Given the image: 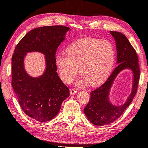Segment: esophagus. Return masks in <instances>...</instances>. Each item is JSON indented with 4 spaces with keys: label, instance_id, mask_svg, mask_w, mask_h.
<instances>
[{
    "label": "esophagus",
    "instance_id": "esophagus-1",
    "mask_svg": "<svg viewBox=\"0 0 148 148\" xmlns=\"http://www.w3.org/2000/svg\"><path fill=\"white\" fill-rule=\"evenodd\" d=\"M76 90H75V89H73V88H70V95H74V94H75V93H76Z\"/></svg>",
    "mask_w": 148,
    "mask_h": 148
}]
</instances>
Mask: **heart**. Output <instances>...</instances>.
Instances as JSON below:
<instances>
[{
  "mask_svg": "<svg viewBox=\"0 0 148 148\" xmlns=\"http://www.w3.org/2000/svg\"><path fill=\"white\" fill-rule=\"evenodd\" d=\"M66 53L59 55L55 59L59 76L65 83H70L79 69L81 75L75 82L79 87L89 82L91 86L103 83L110 74L115 63V47L108 40H76L67 47Z\"/></svg>",
  "mask_w": 148,
  "mask_h": 148,
  "instance_id": "obj_1",
  "label": "heart"
}]
</instances>
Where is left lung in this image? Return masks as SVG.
<instances>
[{
  "label": "left lung",
  "instance_id": "left-lung-1",
  "mask_svg": "<svg viewBox=\"0 0 148 148\" xmlns=\"http://www.w3.org/2000/svg\"><path fill=\"white\" fill-rule=\"evenodd\" d=\"M110 33L115 40L118 65L104 83L91 92L89 101L84 109L87 119L98 126L113 123L123 114L137 93L140 78L138 56L129 40L120 32L110 31ZM125 69H129L132 72V92L125 103L115 105L110 101V92L117 76Z\"/></svg>",
  "mask_w": 148,
  "mask_h": 148
}]
</instances>
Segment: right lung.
<instances>
[{
	"instance_id": "right-lung-1",
	"label": "right lung",
	"mask_w": 148,
	"mask_h": 148,
	"mask_svg": "<svg viewBox=\"0 0 148 148\" xmlns=\"http://www.w3.org/2000/svg\"><path fill=\"white\" fill-rule=\"evenodd\" d=\"M69 30L62 25L36 28L26 34L15 48L11 85L23 112L38 121L54 119L64 100L70 96L55 66L56 51ZM31 52L43 54L46 62L44 73L35 77L27 73L24 66L25 58Z\"/></svg>"
}]
</instances>
